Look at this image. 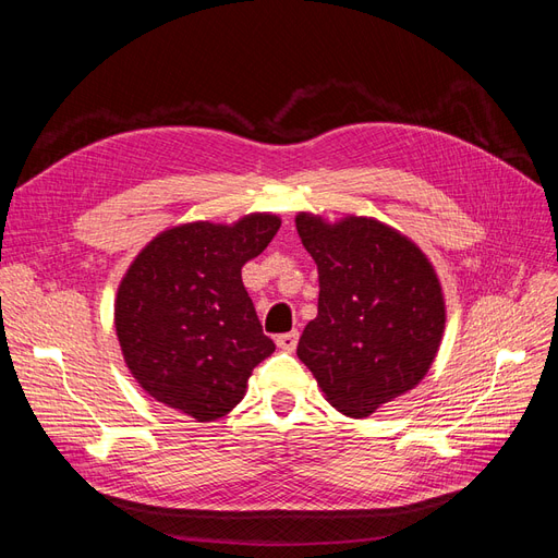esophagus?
<instances>
[{
	"instance_id": "1",
	"label": "esophagus",
	"mask_w": 558,
	"mask_h": 558,
	"mask_svg": "<svg viewBox=\"0 0 558 558\" xmlns=\"http://www.w3.org/2000/svg\"><path fill=\"white\" fill-rule=\"evenodd\" d=\"M298 337H300V332H298V330L277 335V347H279L281 351H293V349L298 347Z\"/></svg>"
}]
</instances>
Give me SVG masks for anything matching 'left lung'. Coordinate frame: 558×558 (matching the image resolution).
<instances>
[{
  "mask_svg": "<svg viewBox=\"0 0 558 558\" xmlns=\"http://www.w3.org/2000/svg\"><path fill=\"white\" fill-rule=\"evenodd\" d=\"M295 228L318 269L298 359L332 408L363 418L428 373L445 330L440 281L416 244L373 218L298 214Z\"/></svg>",
  "mask_w": 558,
  "mask_h": 558,
  "instance_id": "left-lung-1",
  "label": "left lung"
}]
</instances>
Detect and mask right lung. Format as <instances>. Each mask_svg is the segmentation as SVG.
Here are the masks:
<instances>
[{
  "instance_id": "1",
  "label": "right lung",
  "mask_w": 558,
  "mask_h": 558,
  "mask_svg": "<svg viewBox=\"0 0 558 558\" xmlns=\"http://www.w3.org/2000/svg\"><path fill=\"white\" fill-rule=\"evenodd\" d=\"M281 221L251 214L234 226L185 223L150 242L121 281L116 332L134 379L158 402L197 421L226 416L253 367L272 356L242 267Z\"/></svg>"
}]
</instances>
